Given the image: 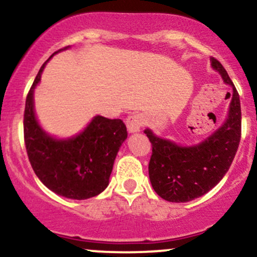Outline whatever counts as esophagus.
<instances>
[{"label": "esophagus", "instance_id": "1", "mask_svg": "<svg viewBox=\"0 0 257 257\" xmlns=\"http://www.w3.org/2000/svg\"><path fill=\"white\" fill-rule=\"evenodd\" d=\"M145 125V117L142 114H132L126 118V126L130 132H139Z\"/></svg>", "mask_w": 257, "mask_h": 257}]
</instances>
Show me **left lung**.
Segmentation results:
<instances>
[{
  "label": "left lung",
  "mask_w": 257,
  "mask_h": 257,
  "mask_svg": "<svg viewBox=\"0 0 257 257\" xmlns=\"http://www.w3.org/2000/svg\"><path fill=\"white\" fill-rule=\"evenodd\" d=\"M212 67L233 87L229 115L222 127L194 147H181L146 130L152 143L148 172L154 191L170 202H189L208 192L228 172L241 137L239 93L222 63L211 57ZM230 95V94H229Z\"/></svg>",
  "instance_id": "8db88e82"
}]
</instances>
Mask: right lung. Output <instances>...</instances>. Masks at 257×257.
Masks as SVG:
<instances>
[{
	"mask_svg": "<svg viewBox=\"0 0 257 257\" xmlns=\"http://www.w3.org/2000/svg\"><path fill=\"white\" fill-rule=\"evenodd\" d=\"M46 62L33 82L24 109V143L29 162L41 183L55 194L73 200L94 197L109 185L118 148L127 139L126 126L120 118L95 116L73 139L59 141L46 135L35 118L33 105V92Z\"/></svg>",
	"mask_w": 257,
	"mask_h": 257,
	"instance_id": "right-lung-1",
	"label": "right lung"
}]
</instances>
